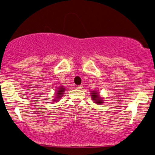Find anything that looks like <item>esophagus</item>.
Wrapping results in <instances>:
<instances>
[{
    "label": "esophagus",
    "instance_id": "1",
    "mask_svg": "<svg viewBox=\"0 0 155 155\" xmlns=\"http://www.w3.org/2000/svg\"><path fill=\"white\" fill-rule=\"evenodd\" d=\"M76 88H77L78 89H81L82 88H83V86H81V85H79V86H77V87H76Z\"/></svg>",
    "mask_w": 155,
    "mask_h": 155
}]
</instances>
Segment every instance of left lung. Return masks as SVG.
<instances>
[{
  "label": "left lung",
  "instance_id": "8db88e82",
  "mask_svg": "<svg viewBox=\"0 0 155 155\" xmlns=\"http://www.w3.org/2000/svg\"><path fill=\"white\" fill-rule=\"evenodd\" d=\"M91 97L92 100L94 101V102L97 104L101 105L103 104L104 103V99L103 98L101 97L100 94H99V92H97L95 90L94 91H91Z\"/></svg>",
  "mask_w": 155,
  "mask_h": 155
}]
</instances>
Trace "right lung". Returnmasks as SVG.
<instances>
[{
  "mask_svg": "<svg viewBox=\"0 0 155 155\" xmlns=\"http://www.w3.org/2000/svg\"><path fill=\"white\" fill-rule=\"evenodd\" d=\"M66 88L64 86H61V87H58L57 89L56 90V96L54 97V99H53L54 102H56L58 101V100L62 97V96L64 94V92H65Z\"/></svg>",
  "mask_w": 155,
  "mask_h": 155,
  "instance_id": "add662e5",
  "label": "right lung"
}]
</instances>
